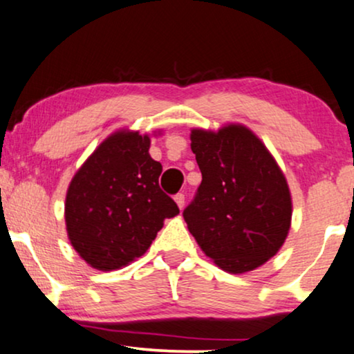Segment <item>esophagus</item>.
Masks as SVG:
<instances>
[{
    "instance_id": "obj_1",
    "label": "esophagus",
    "mask_w": 354,
    "mask_h": 354,
    "mask_svg": "<svg viewBox=\"0 0 354 354\" xmlns=\"http://www.w3.org/2000/svg\"><path fill=\"white\" fill-rule=\"evenodd\" d=\"M174 202H176L178 207H180L181 210L185 209V194H181V192H180V194L174 196Z\"/></svg>"
}]
</instances>
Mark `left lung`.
Here are the masks:
<instances>
[{
    "mask_svg": "<svg viewBox=\"0 0 354 354\" xmlns=\"http://www.w3.org/2000/svg\"><path fill=\"white\" fill-rule=\"evenodd\" d=\"M191 149L202 183L183 212L202 251L230 273L256 270L288 236L291 192L266 144L239 122L194 128Z\"/></svg>",
    "mask_w": 354,
    "mask_h": 354,
    "instance_id": "obj_1",
    "label": "left lung"
}]
</instances>
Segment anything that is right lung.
Instances as JSON below:
<instances>
[{"label":"right lung","instance_id":"right-lung-1","mask_svg":"<svg viewBox=\"0 0 354 354\" xmlns=\"http://www.w3.org/2000/svg\"><path fill=\"white\" fill-rule=\"evenodd\" d=\"M149 149V134L118 129L69 183L66 232L75 252L97 270L129 266L150 248L165 218L180 214L171 197L160 189L163 168Z\"/></svg>","mask_w":354,"mask_h":354}]
</instances>
